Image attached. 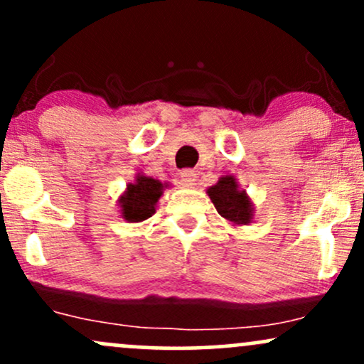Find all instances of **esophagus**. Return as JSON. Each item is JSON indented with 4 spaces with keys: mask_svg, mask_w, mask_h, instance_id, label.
I'll list each match as a JSON object with an SVG mask.
<instances>
[{
    "mask_svg": "<svg viewBox=\"0 0 364 364\" xmlns=\"http://www.w3.org/2000/svg\"><path fill=\"white\" fill-rule=\"evenodd\" d=\"M179 178H181V186L193 188L196 185V173H195V171H191V169L181 171Z\"/></svg>",
    "mask_w": 364,
    "mask_h": 364,
    "instance_id": "esophagus-1",
    "label": "esophagus"
}]
</instances>
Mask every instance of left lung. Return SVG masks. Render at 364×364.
Listing matches in <instances>:
<instances>
[{
  "mask_svg": "<svg viewBox=\"0 0 364 364\" xmlns=\"http://www.w3.org/2000/svg\"><path fill=\"white\" fill-rule=\"evenodd\" d=\"M208 198L212 200L217 212L232 225H248L255 219V205L246 190L237 185L232 174L219 178L215 185L207 188Z\"/></svg>",
  "mask_w": 364,
  "mask_h": 364,
  "instance_id": "1",
  "label": "left lung"
}]
</instances>
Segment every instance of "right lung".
Segmentation results:
<instances>
[{"mask_svg": "<svg viewBox=\"0 0 364 364\" xmlns=\"http://www.w3.org/2000/svg\"><path fill=\"white\" fill-rule=\"evenodd\" d=\"M168 183L136 173L135 181L128 183L118 198L119 214L127 223H141L156 214L159 198L164 195Z\"/></svg>", "mask_w": 364, "mask_h": 364, "instance_id": "right-lung-1", "label": "right lung"}]
</instances>
